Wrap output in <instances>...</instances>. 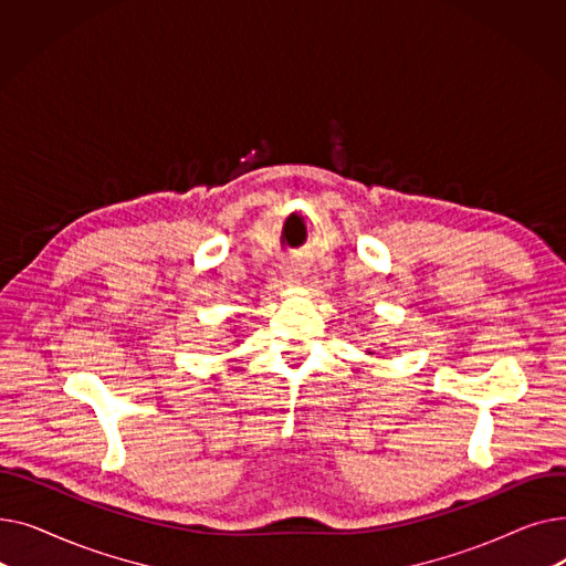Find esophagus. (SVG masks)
Returning <instances> with one entry per match:
<instances>
[{
	"instance_id": "1",
	"label": "esophagus",
	"mask_w": 566,
	"mask_h": 566,
	"mask_svg": "<svg viewBox=\"0 0 566 566\" xmlns=\"http://www.w3.org/2000/svg\"><path fill=\"white\" fill-rule=\"evenodd\" d=\"M305 268H307V263L303 259H295V261L286 263V273L293 277H301V275H305Z\"/></svg>"
}]
</instances>
